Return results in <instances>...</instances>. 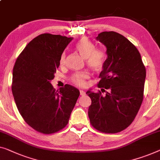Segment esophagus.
Wrapping results in <instances>:
<instances>
[{"instance_id":"34e87169","label":"esophagus","mask_w":160,"mask_h":160,"mask_svg":"<svg viewBox=\"0 0 160 160\" xmlns=\"http://www.w3.org/2000/svg\"><path fill=\"white\" fill-rule=\"evenodd\" d=\"M85 94H86V93L84 91H83V90H80V95L81 96H84V95H85Z\"/></svg>"}]
</instances>
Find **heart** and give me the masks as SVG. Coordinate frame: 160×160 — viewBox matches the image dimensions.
<instances>
[{"label":"heart","mask_w":160,"mask_h":160,"mask_svg":"<svg viewBox=\"0 0 160 160\" xmlns=\"http://www.w3.org/2000/svg\"><path fill=\"white\" fill-rule=\"evenodd\" d=\"M76 49L86 59L87 66L94 71H100L103 68L105 63V55L100 49H95V45L89 39L84 38L76 44ZM66 62V55H63L61 57V66H64ZM89 73L87 72L76 73L71 76V80L73 84L78 86H84L86 80L89 78Z\"/></svg>","instance_id":"1"}]
</instances>
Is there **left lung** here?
<instances>
[{
	"label": "left lung",
	"instance_id": "8db88e82",
	"mask_svg": "<svg viewBox=\"0 0 160 160\" xmlns=\"http://www.w3.org/2000/svg\"><path fill=\"white\" fill-rule=\"evenodd\" d=\"M96 39L107 48L108 58L97 84L106 94L87 92L92 99L88 115L97 131L118 133L130 126L142 105L146 68L137 48L122 34L103 32Z\"/></svg>",
	"mask_w": 160,
	"mask_h": 160
}]
</instances>
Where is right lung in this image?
<instances>
[{"label": "right lung", "mask_w": 160, "mask_h": 160, "mask_svg": "<svg viewBox=\"0 0 160 160\" xmlns=\"http://www.w3.org/2000/svg\"><path fill=\"white\" fill-rule=\"evenodd\" d=\"M72 40L59 34H40L27 44L13 67L11 89L18 110L40 133L51 134L65 128L79 97L74 87L66 84L58 92L50 84Z\"/></svg>", "instance_id": "right-lung-1"}]
</instances>
